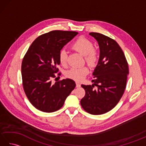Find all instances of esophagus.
Returning a JSON list of instances; mask_svg holds the SVG:
<instances>
[{
	"label": "esophagus",
	"instance_id": "34e87169",
	"mask_svg": "<svg viewBox=\"0 0 146 146\" xmlns=\"http://www.w3.org/2000/svg\"><path fill=\"white\" fill-rule=\"evenodd\" d=\"M76 88H79V87H80V86H81V85H80V83L76 82Z\"/></svg>",
	"mask_w": 146,
	"mask_h": 146
}]
</instances>
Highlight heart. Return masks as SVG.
I'll use <instances>...</instances> for the list:
<instances>
[{
  "label": "heart",
  "instance_id": "b5f03b06",
  "mask_svg": "<svg viewBox=\"0 0 146 146\" xmlns=\"http://www.w3.org/2000/svg\"><path fill=\"white\" fill-rule=\"evenodd\" d=\"M92 42L85 38H79L71 44V48L74 50L80 52L85 56L86 63L91 66H94L98 61V52L93 48ZM68 53L65 49H63L59 52V61L61 65L64 66L67 63ZM89 72L88 68L86 66L80 68H72L66 71L67 78L75 81H80L87 75Z\"/></svg>",
  "mask_w": 146,
  "mask_h": 146
}]
</instances>
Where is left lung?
<instances>
[{"instance_id": "left-lung-1", "label": "left lung", "mask_w": 146, "mask_h": 146, "mask_svg": "<svg viewBox=\"0 0 146 146\" xmlns=\"http://www.w3.org/2000/svg\"><path fill=\"white\" fill-rule=\"evenodd\" d=\"M90 35L97 40L100 57L93 72L92 85H82L85 95L80 104L86 112L101 115L116 106L125 89L129 75L127 61L122 49L115 40L97 33ZM96 86L98 88H94Z\"/></svg>"}]
</instances>
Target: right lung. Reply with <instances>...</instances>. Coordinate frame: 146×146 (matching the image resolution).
Returning a JSON list of instances; mask_svg holds the SVG:
<instances>
[{
	"label": "right lung",
	"mask_w": 146,
	"mask_h": 146,
	"mask_svg": "<svg viewBox=\"0 0 146 146\" xmlns=\"http://www.w3.org/2000/svg\"><path fill=\"white\" fill-rule=\"evenodd\" d=\"M77 35L63 31L45 33L33 42L24 56L21 66L24 90L37 109L48 113L60 109L75 88L73 80L63 79L52 84L51 79L59 70L60 51Z\"/></svg>",
	"instance_id": "add662e5"
}]
</instances>
